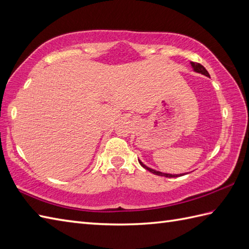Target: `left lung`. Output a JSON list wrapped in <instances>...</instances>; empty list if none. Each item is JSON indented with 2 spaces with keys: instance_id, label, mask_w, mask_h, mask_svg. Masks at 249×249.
I'll list each match as a JSON object with an SVG mask.
<instances>
[{
  "instance_id": "obj_1",
  "label": "left lung",
  "mask_w": 249,
  "mask_h": 249,
  "mask_svg": "<svg viewBox=\"0 0 249 249\" xmlns=\"http://www.w3.org/2000/svg\"><path fill=\"white\" fill-rule=\"evenodd\" d=\"M191 63V66L193 68V70H195V71H196V72H199V74H203V75H205V76H207V77H210V75H209V72L207 71V70H206L204 66L202 65V64H199V63H196V62H190ZM138 161H139V163H141V165L144 168V169H147L148 171H150V172H152L153 174H156V175H160V177H166V178H178V177H181V175H185V173H183V174H169V173H162V172H160V171H156V170H153V169H151V168H149V167H147L145 165H143V163L138 160Z\"/></svg>"
}]
</instances>
